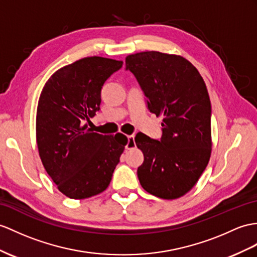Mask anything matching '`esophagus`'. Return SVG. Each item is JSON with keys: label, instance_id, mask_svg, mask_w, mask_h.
Segmentation results:
<instances>
[{"label": "esophagus", "instance_id": "esophagus-1", "mask_svg": "<svg viewBox=\"0 0 257 257\" xmlns=\"http://www.w3.org/2000/svg\"><path fill=\"white\" fill-rule=\"evenodd\" d=\"M135 146H136V144H135V137H134V135L127 136V143H126V146H125V148L131 149V148H134Z\"/></svg>", "mask_w": 257, "mask_h": 257}]
</instances>
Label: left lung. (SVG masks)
I'll list each match as a JSON object with an SVG mask.
<instances>
[{"mask_svg": "<svg viewBox=\"0 0 257 257\" xmlns=\"http://www.w3.org/2000/svg\"><path fill=\"white\" fill-rule=\"evenodd\" d=\"M131 71L145 93L148 110L164 116L162 136H135L144 154L137 169L143 189L164 199L192 190L208 165L211 153V104L201 74L183 56L158 51L127 55Z\"/></svg>", "mask_w": 257, "mask_h": 257, "instance_id": "obj_1", "label": "left lung"}]
</instances>
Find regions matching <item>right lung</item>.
<instances>
[{"instance_id":"add662e5","label":"right lung","mask_w":257,"mask_h":257,"mask_svg":"<svg viewBox=\"0 0 257 257\" xmlns=\"http://www.w3.org/2000/svg\"><path fill=\"white\" fill-rule=\"evenodd\" d=\"M123 62L101 56L80 59L56 71L41 91L36 117L39 156L61 193L73 199L95 196L109 186L126 136L93 132L101 89Z\"/></svg>"}]
</instances>
